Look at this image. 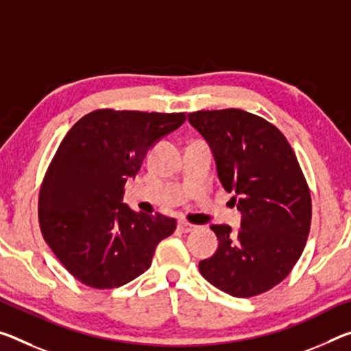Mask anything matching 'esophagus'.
Here are the masks:
<instances>
[{
    "instance_id": "esophagus-1",
    "label": "esophagus",
    "mask_w": 351,
    "mask_h": 351,
    "mask_svg": "<svg viewBox=\"0 0 351 351\" xmlns=\"http://www.w3.org/2000/svg\"><path fill=\"white\" fill-rule=\"evenodd\" d=\"M178 230H180L181 232H191L195 230V226H193L192 223H189V221L181 220V221H178Z\"/></svg>"
}]
</instances>
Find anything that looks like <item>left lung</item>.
Here are the masks:
<instances>
[{
    "mask_svg": "<svg viewBox=\"0 0 351 351\" xmlns=\"http://www.w3.org/2000/svg\"><path fill=\"white\" fill-rule=\"evenodd\" d=\"M189 121L208 141L225 191L242 213L237 232L213 225L214 256L199 263L204 280L250 298L285 280L308 241L313 203L291 143L275 125L242 109L197 110Z\"/></svg>",
    "mask_w": 351,
    "mask_h": 351,
    "instance_id": "left-lung-1",
    "label": "left lung"
}]
</instances>
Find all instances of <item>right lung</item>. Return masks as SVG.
<instances>
[{"label":"right lung","instance_id":"add662e5","mask_svg":"<svg viewBox=\"0 0 351 351\" xmlns=\"http://www.w3.org/2000/svg\"><path fill=\"white\" fill-rule=\"evenodd\" d=\"M184 112L97 109L71 126L38 193L42 236L66 271L88 287L114 289L149 269L176 220L121 203L148 148L180 128Z\"/></svg>","mask_w":351,"mask_h":351}]
</instances>
